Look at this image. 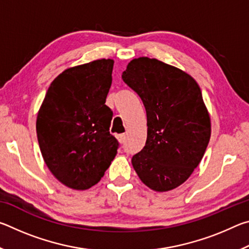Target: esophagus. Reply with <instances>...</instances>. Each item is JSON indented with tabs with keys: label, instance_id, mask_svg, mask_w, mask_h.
<instances>
[{
	"label": "esophagus",
	"instance_id": "obj_1",
	"mask_svg": "<svg viewBox=\"0 0 249 249\" xmlns=\"http://www.w3.org/2000/svg\"><path fill=\"white\" fill-rule=\"evenodd\" d=\"M117 140H119V142L123 144V142H125V140H126V135L125 134H120L119 136H117Z\"/></svg>",
	"mask_w": 249,
	"mask_h": 249
}]
</instances>
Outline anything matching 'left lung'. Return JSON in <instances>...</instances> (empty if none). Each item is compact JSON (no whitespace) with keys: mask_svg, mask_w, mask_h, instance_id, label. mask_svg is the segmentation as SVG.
<instances>
[{"mask_svg":"<svg viewBox=\"0 0 249 249\" xmlns=\"http://www.w3.org/2000/svg\"><path fill=\"white\" fill-rule=\"evenodd\" d=\"M147 114V141L132 163L151 190L182 184L199 166L211 137V120L191 75L157 59H133L122 74Z\"/></svg>","mask_w":249,"mask_h":249,"instance_id":"8db88e82","label":"left lung"}]
</instances>
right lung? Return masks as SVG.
<instances>
[{"mask_svg": "<svg viewBox=\"0 0 249 249\" xmlns=\"http://www.w3.org/2000/svg\"><path fill=\"white\" fill-rule=\"evenodd\" d=\"M112 59L65 70L48 88L36 130L46 165L62 184L87 190L99 182L117 154L109 134L113 112L105 105Z\"/></svg>", "mask_w": 249, "mask_h": 249, "instance_id": "add662e5", "label": "right lung"}]
</instances>
